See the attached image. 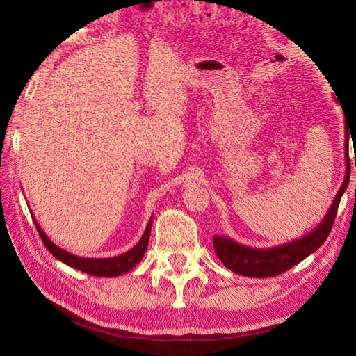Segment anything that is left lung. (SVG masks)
<instances>
[{
    "mask_svg": "<svg viewBox=\"0 0 356 356\" xmlns=\"http://www.w3.org/2000/svg\"><path fill=\"white\" fill-rule=\"evenodd\" d=\"M346 177L342 182L339 191L336 193L333 204H331L327 215L323 216L314 231L306 234V236L300 237L292 242L273 246V248L259 250V248H250V246L242 245L238 242H234L232 238L215 236L213 237V248L216 256L220 261L226 265L229 270L234 273L250 276V278H270V276H276L287 272L293 265L303 261L312 252L321 248L322 243L330 236L331 227L337 213V207H339L341 197L347 190L348 180H350V159H348V134L346 130ZM356 166V159H355Z\"/></svg>",
    "mask_w": 356,
    "mask_h": 356,
    "instance_id": "obj_1",
    "label": "left lung"
}]
</instances>
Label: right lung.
Segmentation results:
<instances>
[{
  "mask_svg": "<svg viewBox=\"0 0 356 356\" xmlns=\"http://www.w3.org/2000/svg\"><path fill=\"white\" fill-rule=\"evenodd\" d=\"M33 220H34L35 229H38L39 236L42 238V242H44L47 250L50 251L51 254L58 259V261L67 264L69 267L80 270V272H84L88 275H92V276H102V278H111V276H119V275L130 272V270H134L136 267V264L143 259L144 252H146V250H147L150 227H152V216H150L146 231H144L143 237L140 238V242H138L134 248L129 250L127 252H124V254H120V256L94 259V257L75 256L69 251L59 248L58 245L53 243L51 240L45 236V232L42 231L39 222L35 221V218H33Z\"/></svg>",
  "mask_w": 356,
  "mask_h": 356,
  "instance_id": "add662e5",
  "label": "right lung"
}]
</instances>
